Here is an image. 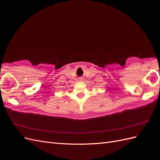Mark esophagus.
Masks as SVG:
<instances>
[{
	"mask_svg": "<svg viewBox=\"0 0 160 160\" xmlns=\"http://www.w3.org/2000/svg\"><path fill=\"white\" fill-rule=\"evenodd\" d=\"M79 81H83V77H81V78L79 79Z\"/></svg>",
	"mask_w": 160,
	"mask_h": 160,
	"instance_id": "obj_1",
	"label": "esophagus"
}]
</instances>
